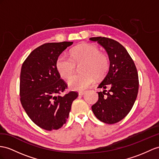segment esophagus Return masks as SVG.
I'll use <instances>...</instances> for the list:
<instances>
[{"label": "esophagus", "instance_id": "esophagus-1", "mask_svg": "<svg viewBox=\"0 0 159 159\" xmlns=\"http://www.w3.org/2000/svg\"><path fill=\"white\" fill-rule=\"evenodd\" d=\"M85 93V91H79V95H84Z\"/></svg>", "mask_w": 159, "mask_h": 159}]
</instances>
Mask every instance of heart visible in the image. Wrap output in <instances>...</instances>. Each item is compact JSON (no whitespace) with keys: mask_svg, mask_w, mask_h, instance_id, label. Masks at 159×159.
<instances>
[{"mask_svg":"<svg viewBox=\"0 0 159 159\" xmlns=\"http://www.w3.org/2000/svg\"><path fill=\"white\" fill-rule=\"evenodd\" d=\"M83 62L81 71L83 73L72 75L68 80L69 87L74 90L81 91L90 87L95 78H103L109 68L108 56L91 43H81L74 47L70 50V57L61 54L56 60V66L60 75L68 79L75 70L76 64Z\"/></svg>","mask_w":159,"mask_h":159,"instance_id":"heart-1","label":"heart"}]
</instances>
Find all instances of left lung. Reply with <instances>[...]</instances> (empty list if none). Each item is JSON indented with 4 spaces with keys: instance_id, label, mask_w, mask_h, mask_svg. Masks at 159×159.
Segmentation results:
<instances>
[{
    "instance_id": "1",
    "label": "left lung",
    "mask_w": 159,
    "mask_h": 159,
    "mask_svg": "<svg viewBox=\"0 0 159 159\" xmlns=\"http://www.w3.org/2000/svg\"><path fill=\"white\" fill-rule=\"evenodd\" d=\"M89 39L105 49L110 61L109 72L98 86L104 90L98 92L99 99L92 105V111L100 121L116 124L128 114L136 99L139 80L136 65L126 49L117 41L105 37Z\"/></svg>"
}]
</instances>
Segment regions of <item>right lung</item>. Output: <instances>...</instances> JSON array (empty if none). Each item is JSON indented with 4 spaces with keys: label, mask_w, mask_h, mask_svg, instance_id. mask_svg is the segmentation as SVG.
<instances>
[{
    "label": "right lung",
    "mask_w": 159,
    "mask_h": 159,
    "mask_svg": "<svg viewBox=\"0 0 159 159\" xmlns=\"http://www.w3.org/2000/svg\"><path fill=\"white\" fill-rule=\"evenodd\" d=\"M72 42L46 43L35 48L24 61L20 75L19 95L23 109L39 128L52 131L66 123L72 101L79 93H61L68 88L60 79L56 62Z\"/></svg>",
    "instance_id": "add662e5"
}]
</instances>
